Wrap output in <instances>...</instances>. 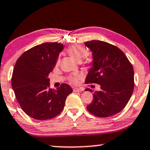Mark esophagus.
<instances>
[{"instance_id":"esophagus-1","label":"esophagus","mask_w":150,"mask_h":150,"mask_svg":"<svg viewBox=\"0 0 150 150\" xmlns=\"http://www.w3.org/2000/svg\"><path fill=\"white\" fill-rule=\"evenodd\" d=\"M83 88H74L73 91L75 92H83Z\"/></svg>"}]
</instances>
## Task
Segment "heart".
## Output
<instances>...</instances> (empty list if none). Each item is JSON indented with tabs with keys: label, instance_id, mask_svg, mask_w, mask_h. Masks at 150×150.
<instances>
[{
	"label": "heart",
	"instance_id": "1",
	"mask_svg": "<svg viewBox=\"0 0 150 150\" xmlns=\"http://www.w3.org/2000/svg\"><path fill=\"white\" fill-rule=\"evenodd\" d=\"M67 53L69 55H71L73 58H74L78 62H81L86 57L88 56V51L87 50L86 47H83L81 45H74L72 46L71 47L67 49ZM60 64V60L57 62V65ZM81 79V76L76 74L70 76L69 77V80L71 83L76 84L79 82V79Z\"/></svg>",
	"mask_w": 150,
	"mask_h": 150
}]
</instances>
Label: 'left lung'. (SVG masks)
<instances>
[{
    "label": "left lung",
    "instance_id": "1",
    "mask_svg": "<svg viewBox=\"0 0 150 150\" xmlns=\"http://www.w3.org/2000/svg\"><path fill=\"white\" fill-rule=\"evenodd\" d=\"M85 45L92 52L93 62L86 83L100 85L101 91L93 93V100L87 106L90 113L107 117L123 110L134 88V72L132 63L122 51L106 42L92 40ZM86 91L92 92L90 88Z\"/></svg>",
    "mask_w": 150,
    "mask_h": 150
}]
</instances>
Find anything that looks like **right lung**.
Instances as JSON below:
<instances>
[{
  "instance_id": "obj_1",
  "label": "right lung",
  "mask_w": 150,
  "mask_h": 150,
  "mask_svg": "<svg viewBox=\"0 0 150 150\" xmlns=\"http://www.w3.org/2000/svg\"><path fill=\"white\" fill-rule=\"evenodd\" d=\"M63 45L47 42L25 51L16 60L12 86L22 110L38 120L55 117L63 110L67 97L72 92L69 85L50 88L49 73L55 66Z\"/></svg>"
}]
</instances>
